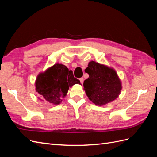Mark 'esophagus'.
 Returning a JSON list of instances; mask_svg holds the SVG:
<instances>
[{"mask_svg": "<svg viewBox=\"0 0 157 157\" xmlns=\"http://www.w3.org/2000/svg\"><path fill=\"white\" fill-rule=\"evenodd\" d=\"M80 83H81V84H83V82H84V78H80Z\"/></svg>", "mask_w": 157, "mask_h": 157, "instance_id": "1", "label": "esophagus"}]
</instances>
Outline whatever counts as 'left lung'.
Instances as JSON below:
<instances>
[{
	"mask_svg": "<svg viewBox=\"0 0 157 157\" xmlns=\"http://www.w3.org/2000/svg\"><path fill=\"white\" fill-rule=\"evenodd\" d=\"M84 71L89 75V77L84 81V90L95 105H105L119 96L122 83L113 68L91 61Z\"/></svg>",
	"mask_w": 157,
	"mask_h": 157,
	"instance_id": "1",
	"label": "left lung"
}]
</instances>
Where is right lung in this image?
<instances>
[{
    "label": "right lung",
    "mask_w": 157,
    "mask_h": 157,
    "mask_svg": "<svg viewBox=\"0 0 157 157\" xmlns=\"http://www.w3.org/2000/svg\"><path fill=\"white\" fill-rule=\"evenodd\" d=\"M35 84L36 92L40 96L39 99L56 105L62 101L69 87L80 82L65 65L56 63L38 75Z\"/></svg>",
    "instance_id": "1"
}]
</instances>
